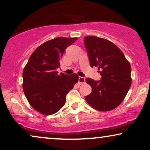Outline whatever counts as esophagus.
<instances>
[{
    "label": "esophagus",
    "mask_w": 150,
    "mask_h": 150,
    "mask_svg": "<svg viewBox=\"0 0 150 150\" xmlns=\"http://www.w3.org/2000/svg\"><path fill=\"white\" fill-rule=\"evenodd\" d=\"M85 78L81 77V76H80L79 78V83L80 84H83V83H85Z\"/></svg>",
    "instance_id": "esophagus-1"
}]
</instances>
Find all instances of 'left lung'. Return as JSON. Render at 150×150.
Here are the masks:
<instances>
[{
  "instance_id": "8db88e82",
  "label": "left lung",
  "mask_w": 150,
  "mask_h": 150,
  "mask_svg": "<svg viewBox=\"0 0 150 150\" xmlns=\"http://www.w3.org/2000/svg\"><path fill=\"white\" fill-rule=\"evenodd\" d=\"M84 43L91 67H98L100 81L87 78L92 91L85 97L88 104L96 110L108 111L124 100L131 79V66L122 51L113 43L95 36H87Z\"/></svg>"
}]
</instances>
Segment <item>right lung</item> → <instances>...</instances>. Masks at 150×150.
I'll use <instances>...</instances> for the list:
<instances>
[{
	"mask_svg": "<svg viewBox=\"0 0 150 150\" xmlns=\"http://www.w3.org/2000/svg\"><path fill=\"white\" fill-rule=\"evenodd\" d=\"M77 38H57L38 47L24 67L22 87L30 106L46 115L59 111L65 104L66 95L79 81L76 74H58L57 69L65 50Z\"/></svg>",
	"mask_w": 150,
	"mask_h": 150,
	"instance_id": "1",
	"label": "right lung"
}]
</instances>
